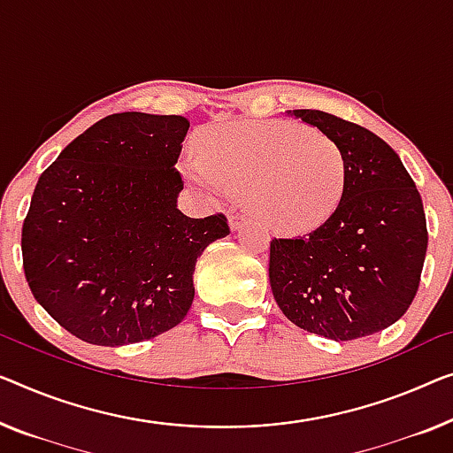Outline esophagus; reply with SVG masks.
Here are the masks:
<instances>
[{
	"instance_id": "esophagus-1",
	"label": "esophagus",
	"mask_w": 453,
	"mask_h": 453,
	"mask_svg": "<svg viewBox=\"0 0 453 453\" xmlns=\"http://www.w3.org/2000/svg\"><path fill=\"white\" fill-rule=\"evenodd\" d=\"M246 224H250L248 215H229V229H232V232H238V229H242Z\"/></svg>"
}]
</instances>
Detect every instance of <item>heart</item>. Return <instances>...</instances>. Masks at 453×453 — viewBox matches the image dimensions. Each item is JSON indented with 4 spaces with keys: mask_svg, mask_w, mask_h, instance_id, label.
I'll return each mask as SVG.
<instances>
[{
    "mask_svg": "<svg viewBox=\"0 0 453 453\" xmlns=\"http://www.w3.org/2000/svg\"><path fill=\"white\" fill-rule=\"evenodd\" d=\"M183 174L195 187L244 191L262 224L301 235L334 215L346 191L348 162L337 142L313 127L244 119L207 127Z\"/></svg>",
    "mask_w": 453,
    "mask_h": 453,
    "instance_id": "heart-1",
    "label": "heart"
}]
</instances>
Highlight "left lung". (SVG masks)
<instances>
[{"instance_id":"1","label":"left lung","mask_w":453,"mask_h":453,"mask_svg":"<svg viewBox=\"0 0 453 453\" xmlns=\"http://www.w3.org/2000/svg\"><path fill=\"white\" fill-rule=\"evenodd\" d=\"M337 142L346 191L326 224L270 242L276 305L296 327L335 342L382 332L415 299L427 252L421 195L393 148L366 127L319 110H288Z\"/></svg>"}]
</instances>
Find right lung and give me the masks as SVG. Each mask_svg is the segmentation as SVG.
<instances>
[{"label": "right lung", "mask_w": 453, "mask_h": 453, "mask_svg": "<svg viewBox=\"0 0 453 453\" xmlns=\"http://www.w3.org/2000/svg\"><path fill=\"white\" fill-rule=\"evenodd\" d=\"M188 119L124 111L99 119L40 174L22 227L28 287L79 340H152L191 309L197 258L229 234L224 215L177 207Z\"/></svg>", "instance_id": "1"}]
</instances>
